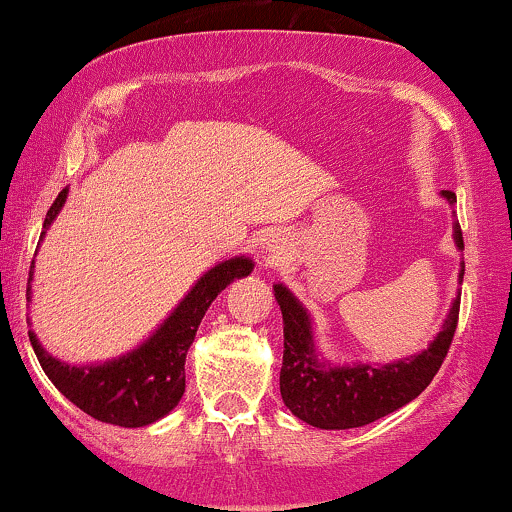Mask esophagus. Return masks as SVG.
Masks as SVG:
<instances>
[{"label":"esophagus","instance_id":"34e87169","mask_svg":"<svg viewBox=\"0 0 512 512\" xmlns=\"http://www.w3.org/2000/svg\"><path fill=\"white\" fill-rule=\"evenodd\" d=\"M264 240H267V245H264V248H267L269 252L279 250V240H274V236L272 238H264Z\"/></svg>","mask_w":512,"mask_h":512}]
</instances>
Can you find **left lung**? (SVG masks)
<instances>
[{"mask_svg":"<svg viewBox=\"0 0 512 512\" xmlns=\"http://www.w3.org/2000/svg\"><path fill=\"white\" fill-rule=\"evenodd\" d=\"M455 205L453 190L441 193ZM458 250H463V231L453 226ZM465 269H460L463 281ZM274 298L283 315V365L281 398L295 417L319 429H355L391 415L432 384L443 357L451 348L458 326L460 293L441 331L420 355L403 357L389 365L334 367L317 360L310 315L283 283L274 286Z\"/></svg>","mask_w":512,"mask_h":512,"instance_id":"8db88e82","label":"left lung"}]
</instances>
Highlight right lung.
Returning <instances> with one entry per match:
<instances>
[{
    "label": "right lung",
    "instance_id": "add662e5",
    "mask_svg": "<svg viewBox=\"0 0 512 512\" xmlns=\"http://www.w3.org/2000/svg\"><path fill=\"white\" fill-rule=\"evenodd\" d=\"M69 188L57 195L49 207L42 236L49 224L57 219L64 207ZM40 236V240H42ZM250 257H231L209 269L178 307L164 319V324L140 343L131 353L114 357L102 365H69L59 357H52L40 346L38 336L28 331L35 355L42 369L57 389L71 400L76 408L88 412L95 420L119 427H145L169 415L186 391V355L190 343L195 341V331L205 317L212 300L224 291L233 279L252 272ZM33 267L28 279V300Z\"/></svg>",
    "mask_w": 512,
    "mask_h": 512
}]
</instances>
